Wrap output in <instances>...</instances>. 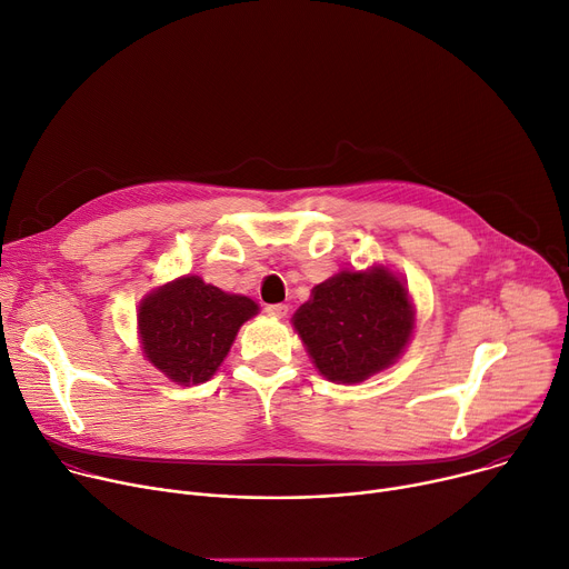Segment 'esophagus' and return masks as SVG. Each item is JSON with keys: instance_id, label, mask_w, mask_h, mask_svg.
Returning a JSON list of instances; mask_svg holds the SVG:
<instances>
[{"instance_id": "34e87169", "label": "esophagus", "mask_w": 569, "mask_h": 569, "mask_svg": "<svg viewBox=\"0 0 569 569\" xmlns=\"http://www.w3.org/2000/svg\"><path fill=\"white\" fill-rule=\"evenodd\" d=\"M264 313L272 316V318H286L288 316V307L286 305H270L268 309H264Z\"/></svg>"}]
</instances>
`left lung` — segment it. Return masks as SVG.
<instances>
[{
    "label": "left lung",
    "mask_w": 569,
    "mask_h": 569,
    "mask_svg": "<svg viewBox=\"0 0 569 569\" xmlns=\"http://www.w3.org/2000/svg\"><path fill=\"white\" fill-rule=\"evenodd\" d=\"M413 320L405 281L385 264L329 277L292 316L316 368L338 385H359L393 366L409 343Z\"/></svg>",
    "instance_id": "left-lung-1"
}]
</instances>
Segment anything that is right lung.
Returning a JSON list of instances; mask_svg holds the SVG:
<instances>
[{
    "mask_svg": "<svg viewBox=\"0 0 569 569\" xmlns=\"http://www.w3.org/2000/svg\"><path fill=\"white\" fill-rule=\"evenodd\" d=\"M256 313L258 305L244 295L223 292L197 274L180 277L141 299L137 322L143 357L171 382H208L238 329Z\"/></svg>",
    "mask_w": 569,
    "mask_h": 569,
    "instance_id": "obj_1",
    "label": "right lung"
}]
</instances>
